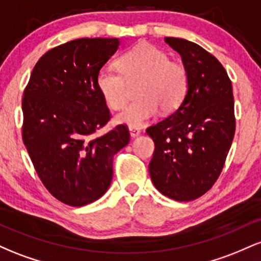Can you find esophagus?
Returning <instances> with one entry per match:
<instances>
[{
    "label": "esophagus",
    "mask_w": 261,
    "mask_h": 261,
    "mask_svg": "<svg viewBox=\"0 0 261 261\" xmlns=\"http://www.w3.org/2000/svg\"><path fill=\"white\" fill-rule=\"evenodd\" d=\"M128 131H130L131 137H137V136H140V134H141L140 128H137V127H128Z\"/></svg>",
    "instance_id": "34e87169"
}]
</instances>
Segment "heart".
Returning a JSON list of instances; mask_svg holds the SVG:
<instances>
[{
	"label": "heart",
	"instance_id": "1",
	"mask_svg": "<svg viewBox=\"0 0 261 261\" xmlns=\"http://www.w3.org/2000/svg\"><path fill=\"white\" fill-rule=\"evenodd\" d=\"M118 69L100 68L95 86L110 109L118 110L127 100V85L137 86V99L115 116V122L128 127H141L160 112L175 110L188 92V73L181 65L152 45L134 47L116 60Z\"/></svg>",
	"mask_w": 261,
	"mask_h": 261
}]
</instances>
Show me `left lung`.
Instances as JSON below:
<instances>
[{"mask_svg":"<svg viewBox=\"0 0 261 261\" xmlns=\"http://www.w3.org/2000/svg\"><path fill=\"white\" fill-rule=\"evenodd\" d=\"M164 41L180 55L189 85L178 109L146 130L155 146L149 175L164 196L191 201L215 184L232 145V82L221 62L200 45L179 38Z\"/></svg>","mask_w":261,"mask_h":261,"instance_id":"left-lung-1","label":"left lung"}]
</instances>
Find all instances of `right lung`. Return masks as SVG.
Here are the masks:
<instances>
[{"mask_svg":"<svg viewBox=\"0 0 261 261\" xmlns=\"http://www.w3.org/2000/svg\"><path fill=\"white\" fill-rule=\"evenodd\" d=\"M118 38H82L41 56L22 101L23 142L39 178L66 205L94 202L109 189L113 157L130 141L125 125L110 120L95 77L118 50Z\"/></svg>","mask_w":261,"mask_h":261,"instance_id":"right-lung-1","label":"right lung"}]
</instances>
